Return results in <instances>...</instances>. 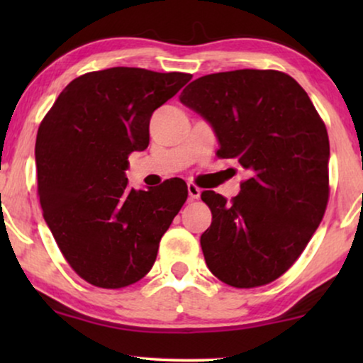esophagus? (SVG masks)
<instances>
[{
  "mask_svg": "<svg viewBox=\"0 0 363 363\" xmlns=\"http://www.w3.org/2000/svg\"><path fill=\"white\" fill-rule=\"evenodd\" d=\"M201 195V190L198 188L195 183H188V196H190V200H198Z\"/></svg>",
  "mask_w": 363,
  "mask_h": 363,
  "instance_id": "1",
  "label": "esophagus"
}]
</instances>
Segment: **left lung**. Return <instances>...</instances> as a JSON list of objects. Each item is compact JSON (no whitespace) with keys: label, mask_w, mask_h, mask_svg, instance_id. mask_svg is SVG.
<instances>
[{"label":"left lung","mask_w":363,"mask_h":363,"mask_svg":"<svg viewBox=\"0 0 363 363\" xmlns=\"http://www.w3.org/2000/svg\"><path fill=\"white\" fill-rule=\"evenodd\" d=\"M180 102L205 118L216 155L250 178L228 203L203 191L211 226L200 238L208 269L233 287L269 284L304 251L329 200V135L309 96L279 71L198 77Z\"/></svg>","instance_id":"left-lung-1"}]
</instances>
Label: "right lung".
<instances>
[{
    "mask_svg": "<svg viewBox=\"0 0 363 363\" xmlns=\"http://www.w3.org/2000/svg\"><path fill=\"white\" fill-rule=\"evenodd\" d=\"M190 74L111 67L74 79L36 137L38 193L59 250L82 279L118 289L140 281L186 201L183 180L128 188V155L148 147L152 113Z\"/></svg>",
    "mask_w": 363,
    "mask_h": 363,
    "instance_id": "obj_1",
    "label": "right lung"
}]
</instances>
